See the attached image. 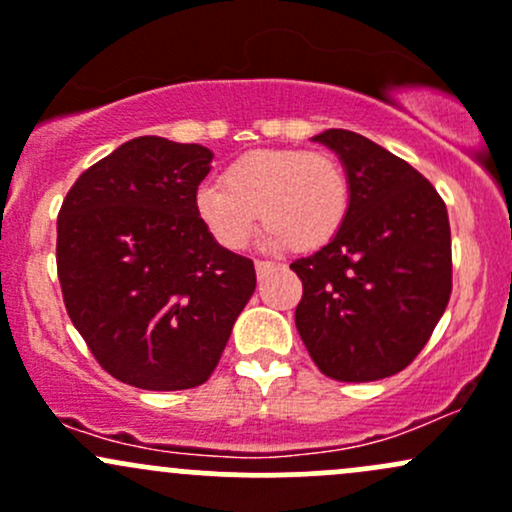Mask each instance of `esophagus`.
Segmentation results:
<instances>
[{
  "label": "esophagus",
  "instance_id": "1",
  "mask_svg": "<svg viewBox=\"0 0 512 512\" xmlns=\"http://www.w3.org/2000/svg\"><path fill=\"white\" fill-rule=\"evenodd\" d=\"M273 268H276V263H273V261H263V258H258V261H256L258 278H263V276H266V273H271Z\"/></svg>",
  "mask_w": 512,
  "mask_h": 512
}]
</instances>
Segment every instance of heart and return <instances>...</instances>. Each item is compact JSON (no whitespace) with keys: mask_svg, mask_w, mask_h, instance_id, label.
Listing matches in <instances>:
<instances>
[{"mask_svg":"<svg viewBox=\"0 0 512 512\" xmlns=\"http://www.w3.org/2000/svg\"><path fill=\"white\" fill-rule=\"evenodd\" d=\"M349 175L337 156L305 148H263L229 163L219 185L197 190L195 210L224 249H244L256 214L271 246L315 251L344 227Z\"/></svg>","mask_w":512,"mask_h":512,"instance_id":"1","label":"heart"}]
</instances>
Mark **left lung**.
<instances>
[{"label": "left lung", "instance_id": "obj_1", "mask_svg": "<svg viewBox=\"0 0 512 512\" xmlns=\"http://www.w3.org/2000/svg\"><path fill=\"white\" fill-rule=\"evenodd\" d=\"M351 205L317 254L290 263L302 280L295 327L324 376L381 381L412 364L452 295L447 205L430 180L366 136L327 129Z\"/></svg>", "mask_w": 512, "mask_h": 512}]
</instances>
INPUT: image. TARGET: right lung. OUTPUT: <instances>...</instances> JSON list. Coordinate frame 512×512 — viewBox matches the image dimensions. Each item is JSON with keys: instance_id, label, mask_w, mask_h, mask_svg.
<instances>
[{"instance_id": "add662e5", "label": "right lung", "mask_w": 512, "mask_h": 512, "mask_svg": "<svg viewBox=\"0 0 512 512\" xmlns=\"http://www.w3.org/2000/svg\"><path fill=\"white\" fill-rule=\"evenodd\" d=\"M212 151L126 141L75 180L58 212L65 310L109 376L144 390L202 386L256 290L195 210Z\"/></svg>"}]
</instances>
